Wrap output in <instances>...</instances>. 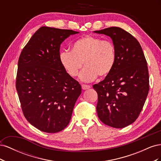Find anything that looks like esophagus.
Segmentation results:
<instances>
[{
	"mask_svg": "<svg viewBox=\"0 0 161 161\" xmlns=\"http://www.w3.org/2000/svg\"><path fill=\"white\" fill-rule=\"evenodd\" d=\"M81 86H82V89H83V90H86V89H90V86L89 85H81Z\"/></svg>",
	"mask_w": 161,
	"mask_h": 161,
	"instance_id": "obj_1",
	"label": "esophagus"
}]
</instances>
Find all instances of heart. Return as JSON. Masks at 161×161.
<instances>
[{
	"mask_svg": "<svg viewBox=\"0 0 161 161\" xmlns=\"http://www.w3.org/2000/svg\"><path fill=\"white\" fill-rule=\"evenodd\" d=\"M60 61L66 72L75 77L83 65L85 69L80 74L84 82L95 80L97 76L103 77L113 70L116 58L113 43L92 36H86L76 40L72 51L60 52Z\"/></svg>",
	"mask_w": 161,
	"mask_h": 161,
	"instance_id": "b5f03b06",
	"label": "heart"
}]
</instances>
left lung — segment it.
<instances>
[{
  "label": "left lung",
  "mask_w": 161,
  "mask_h": 161,
  "mask_svg": "<svg viewBox=\"0 0 161 161\" xmlns=\"http://www.w3.org/2000/svg\"><path fill=\"white\" fill-rule=\"evenodd\" d=\"M109 36L115 48L113 70L92 87L98 95L97 112L103 124L123 128L138 118L149 91L147 62L140 43L123 29L95 31Z\"/></svg>",
  "instance_id": "1"
}]
</instances>
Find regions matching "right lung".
Instances as JSON below:
<instances>
[{
  "mask_svg": "<svg viewBox=\"0 0 161 161\" xmlns=\"http://www.w3.org/2000/svg\"><path fill=\"white\" fill-rule=\"evenodd\" d=\"M79 32L42 27L18 61L16 89L24 116L34 127L56 133L69 125L81 86L63 68L60 44Z\"/></svg>",
  "mask_w": 161,
  "mask_h": 161,
  "instance_id": "obj_1",
  "label": "right lung"
}]
</instances>
